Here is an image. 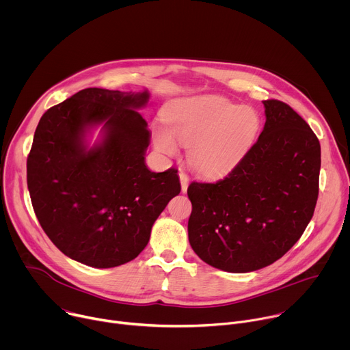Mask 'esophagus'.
Returning <instances> with one entry per match:
<instances>
[{
  "label": "esophagus",
  "instance_id": "34e87169",
  "mask_svg": "<svg viewBox=\"0 0 350 350\" xmlns=\"http://www.w3.org/2000/svg\"><path fill=\"white\" fill-rule=\"evenodd\" d=\"M178 176H180V183H181V191H183V192H187L189 178H188V176H187L184 172H180Z\"/></svg>",
  "mask_w": 350,
  "mask_h": 350
}]
</instances>
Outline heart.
<instances>
[{
	"label": "heart",
	"mask_w": 350,
	"mask_h": 350,
	"mask_svg": "<svg viewBox=\"0 0 350 350\" xmlns=\"http://www.w3.org/2000/svg\"><path fill=\"white\" fill-rule=\"evenodd\" d=\"M166 129L152 131L159 152L174 155L176 141L188 149L195 172L216 177L230 172L252 145L260 127L259 115L219 96L180 98L167 105Z\"/></svg>",
	"instance_id": "obj_1"
}]
</instances>
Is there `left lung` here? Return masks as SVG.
<instances>
[{"instance_id": "8db88e82", "label": "left lung", "mask_w": 350, "mask_h": 350, "mask_svg": "<svg viewBox=\"0 0 350 350\" xmlns=\"http://www.w3.org/2000/svg\"><path fill=\"white\" fill-rule=\"evenodd\" d=\"M258 141L221 180L189 184L188 239L193 252L228 273L263 269L302 237L313 217L320 142L289 105L263 101Z\"/></svg>"}]
</instances>
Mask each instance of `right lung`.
<instances>
[{"label":"right lung","instance_id":"right-lung-1","mask_svg":"<svg viewBox=\"0 0 350 350\" xmlns=\"http://www.w3.org/2000/svg\"><path fill=\"white\" fill-rule=\"evenodd\" d=\"M149 92L85 88L49 108L27 158L34 213L68 258L95 269L135 259L155 220L180 193L177 169L151 172V133L138 109ZM103 125L92 147L86 137Z\"/></svg>","mask_w":350,"mask_h":350}]
</instances>
